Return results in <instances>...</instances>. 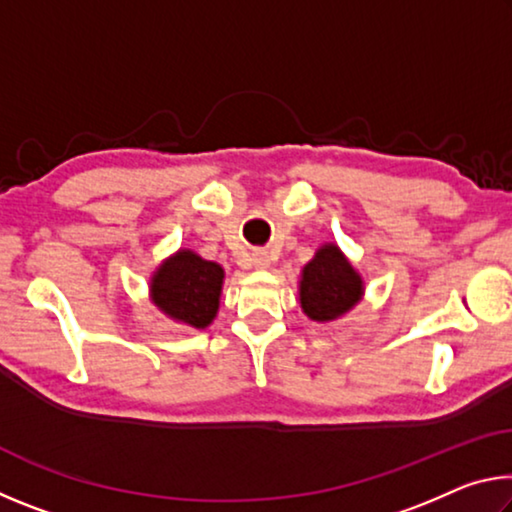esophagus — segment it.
<instances>
[{"mask_svg":"<svg viewBox=\"0 0 512 512\" xmlns=\"http://www.w3.org/2000/svg\"><path fill=\"white\" fill-rule=\"evenodd\" d=\"M250 262H253V266L259 268V271H264V268L271 266V255H268L266 250H255L253 259H250Z\"/></svg>","mask_w":512,"mask_h":512,"instance_id":"34e87169","label":"esophagus"}]
</instances>
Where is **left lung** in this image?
<instances>
[{
  "label": "left lung",
  "mask_w": 512,
  "mask_h": 512,
  "mask_svg": "<svg viewBox=\"0 0 512 512\" xmlns=\"http://www.w3.org/2000/svg\"><path fill=\"white\" fill-rule=\"evenodd\" d=\"M366 293L361 273L339 244L327 241L300 271L298 300L314 323H334L359 305Z\"/></svg>",
  "instance_id": "1"
}]
</instances>
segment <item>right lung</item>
<instances>
[{
  "instance_id": "obj_1",
  "label": "right lung",
  "mask_w": 512,
  "mask_h": 512,
  "mask_svg": "<svg viewBox=\"0 0 512 512\" xmlns=\"http://www.w3.org/2000/svg\"><path fill=\"white\" fill-rule=\"evenodd\" d=\"M225 271L189 248L162 259L149 280V298L173 323L205 329L219 314Z\"/></svg>"
}]
</instances>
